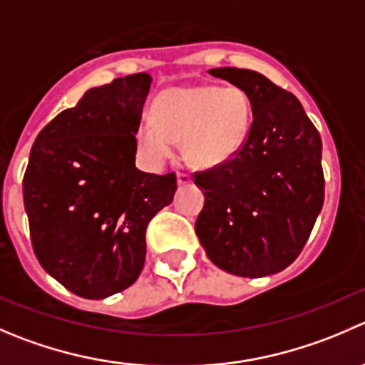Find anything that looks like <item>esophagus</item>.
Segmentation results:
<instances>
[{
	"instance_id": "esophagus-1",
	"label": "esophagus",
	"mask_w": 365,
	"mask_h": 365,
	"mask_svg": "<svg viewBox=\"0 0 365 365\" xmlns=\"http://www.w3.org/2000/svg\"><path fill=\"white\" fill-rule=\"evenodd\" d=\"M176 182H178V185H187V183H190V176L187 173H178Z\"/></svg>"
}]
</instances>
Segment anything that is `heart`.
<instances>
[{"label":"heart","mask_w":365,"mask_h":365,"mask_svg":"<svg viewBox=\"0 0 365 365\" xmlns=\"http://www.w3.org/2000/svg\"><path fill=\"white\" fill-rule=\"evenodd\" d=\"M153 119L135 130L137 151L151 168L175 153L182 140L183 157L196 168H215L237 155L250 130V98L239 87L180 85L165 88L151 107Z\"/></svg>","instance_id":"b5f03b06"}]
</instances>
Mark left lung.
I'll use <instances>...</instances> for the list:
<instances>
[{
    "instance_id": "8db88e82",
    "label": "left lung",
    "mask_w": 365,
    "mask_h": 365,
    "mask_svg": "<svg viewBox=\"0 0 365 365\" xmlns=\"http://www.w3.org/2000/svg\"><path fill=\"white\" fill-rule=\"evenodd\" d=\"M208 73L242 88L253 123L232 160L196 173V235L212 264L244 278L277 274L309 240L324 201L319 132L294 94L251 69Z\"/></svg>"
}]
</instances>
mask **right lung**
I'll use <instances>...</instances> for the list:
<instances>
[{
  "label": "right lung",
  "instance_id": "1",
  "mask_svg": "<svg viewBox=\"0 0 365 365\" xmlns=\"http://www.w3.org/2000/svg\"><path fill=\"white\" fill-rule=\"evenodd\" d=\"M148 73L88 88L41 130L23 180L35 257L87 299L128 289L146 260V228L173 201L176 175L135 168Z\"/></svg>",
  "mask_w": 365,
  "mask_h": 365
}]
</instances>
